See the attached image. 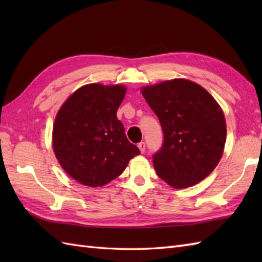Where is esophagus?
<instances>
[{"label": "esophagus", "mask_w": 262, "mask_h": 262, "mask_svg": "<svg viewBox=\"0 0 262 262\" xmlns=\"http://www.w3.org/2000/svg\"><path fill=\"white\" fill-rule=\"evenodd\" d=\"M138 148H140V151H141L142 153L145 152V148H146V146H145V143H144V142H141L140 144H138Z\"/></svg>", "instance_id": "obj_1"}]
</instances>
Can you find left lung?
I'll return each mask as SVG.
<instances>
[{"instance_id":"8db88e82","label":"left lung","mask_w":262,"mask_h":262,"mask_svg":"<svg viewBox=\"0 0 262 262\" xmlns=\"http://www.w3.org/2000/svg\"><path fill=\"white\" fill-rule=\"evenodd\" d=\"M158 116L163 143L153 154L161 179L174 188L204 180L219 164L226 141V124L215 99L191 81L176 79L142 89Z\"/></svg>"}]
</instances>
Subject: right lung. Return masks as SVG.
Here are the masks:
<instances>
[{"label": "right lung", "instance_id": "1", "mask_svg": "<svg viewBox=\"0 0 262 262\" xmlns=\"http://www.w3.org/2000/svg\"><path fill=\"white\" fill-rule=\"evenodd\" d=\"M122 85L88 84L59 109L53 128V147L62 168L77 182L101 187L119 177L141 153L127 140L117 110L125 97Z\"/></svg>", "mask_w": 262, "mask_h": 262}]
</instances>
